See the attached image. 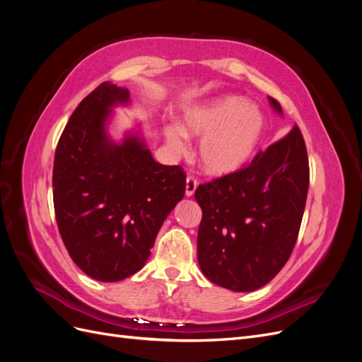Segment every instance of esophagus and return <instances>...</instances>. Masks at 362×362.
<instances>
[{
	"mask_svg": "<svg viewBox=\"0 0 362 362\" xmlns=\"http://www.w3.org/2000/svg\"><path fill=\"white\" fill-rule=\"evenodd\" d=\"M196 187H198V181H196V178L187 177V180H185V196H193Z\"/></svg>",
	"mask_w": 362,
	"mask_h": 362,
	"instance_id": "1",
	"label": "esophagus"
}]
</instances>
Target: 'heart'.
I'll return each instance as SVG.
<instances>
[{
  "label": "heart",
  "instance_id": "b5f03b06",
  "mask_svg": "<svg viewBox=\"0 0 362 362\" xmlns=\"http://www.w3.org/2000/svg\"><path fill=\"white\" fill-rule=\"evenodd\" d=\"M184 127L164 128L168 144L185 152L189 137H199V161L213 175H229L246 166L266 134V116L242 96H222L193 107L182 117Z\"/></svg>",
  "mask_w": 362,
  "mask_h": 362
}]
</instances>
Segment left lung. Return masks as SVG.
<instances>
[{
	"label": "left lung",
	"instance_id": "obj_1",
	"mask_svg": "<svg viewBox=\"0 0 362 362\" xmlns=\"http://www.w3.org/2000/svg\"><path fill=\"white\" fill-rule=\"evenodd\" d=\"M282 115L279 103L269 98ZM310 185L300 129L261 151L246 168L201 184L198 261L216 286L254 291L286 266L298 240Z\"/></svg>",
	"mask_w": 362,
	"mask_h": 362
}]
</instances>
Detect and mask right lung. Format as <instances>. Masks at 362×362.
<instances>
[{
	"label": "right lung",
	"mask_w": 362,
	"mask_h": 362,
	"mask_svg": "<svg viewBox=\"0 0 362 362\" xmlns=\"http://www.w3.org/2000/svg\"><path fill=\"white\" fill-rule=\"evenodd\" d=\"M129 92L104 81L75 108L56 149L54 211L72 261L87 276L122 281L145 266L156 237L185 192L180 166L157 163L145 140L107 133Z\"/></svg>",
	"instance_id": "1"
}]
</instances>
